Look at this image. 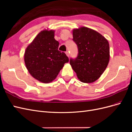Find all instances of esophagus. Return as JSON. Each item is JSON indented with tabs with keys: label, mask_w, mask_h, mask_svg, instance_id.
I'll list each match as a JSON object with an SVG mask.
<instances>
[{
	"label": "esophagus",
	"mask_w": 132,
	"mask_h": 132,
	"mask_svg": "<svg viewBox=\"0 0 132 132\" xmlns=\"http://www.w3.org/2000/svg\"><path fill=\"white\" fill-rule=\"evenodd\" d=\"M65 54H67V56L68 57H69V53L68 52V51H67V52H65Z\"/></svg>",
	"instance_id": "34e87169"
}]
</instances>
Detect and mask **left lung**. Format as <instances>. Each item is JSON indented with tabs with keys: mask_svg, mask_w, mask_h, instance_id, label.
I'll use <instances>...</instances> for the list:
<instances>
[{
	"mask_svg": "<svg viewBox=\"0 0 132 132\" xmlns=\"http://www.w3.org/2000/svg\"><path fill=\"white\" fill-rule=\"evenodd\" d=\"M73 35L78 53L75 58H70V65L81 82H93L100 77L109 64V42L100 34L85 27L74 30Z\"/></svg>",
	"mask_w": 132,
	"mask_h": 132,
	"instance_id": "8db88e82",
	"label": "left lung"
}]
</instances>
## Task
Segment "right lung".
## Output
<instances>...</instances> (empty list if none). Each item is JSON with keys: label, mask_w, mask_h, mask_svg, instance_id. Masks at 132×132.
Instances as JSON below:
<instances>
[{"label": "right lung", "mask_w": 132, "mask_h": 132, "mask_svg": "<svg viewBox=\"0 0 132 132\" xmlns=\"http://www.w3.org/2000/svg\"><path fill=\"white\" fill-rule=\"evenodd\" d=\"M54 31L43 30L27 47L24 60L30 74L38 81L48 83L57 77L64 64L69 62L65 53L58 51L59 42Z\"/></svg>", "instance_id": "right-lung-1"}]
</instances>
